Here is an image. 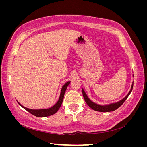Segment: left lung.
Listing matches in <instances>:
<instances>
[{
  "label": "left lung",
  "instance_id": "obj_1",
  "mask_svg": "<svg viewBox=\"0 0 147 147\" xmlns=\"http://www.w3.org/2000/svg\"><path fill=\"white\" fill-rule=\"evenodd\" d=\"M132 88H133V83L132 84V87H131V89L129 92L128 93V94L125 97H124L123 99L117 102V103L110 104V105H98V104H96L94 103V102H92L90 99L88 98V96L86 94V93L84 92L83 90H82V93H83L84 99V100H85L86 103L92 109H93L94 110H96V111H97V112H112V111L117 110L118 108H119V107L124 103V101H125L127 99L128 96H129V94H131V92L132 90Z\"/></svg>",
  "mask_w": 147,
  "mask_h": 147
}]
</instances>
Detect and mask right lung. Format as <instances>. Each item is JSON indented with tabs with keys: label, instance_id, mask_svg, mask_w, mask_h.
<instances>
[{
	"label": "right lung",
	"instance_id": "add662e5",
	"mask_svg": "<svg viewBox=\"0 0 147 147\" xmlns=\"http://www.w3.org/2000/svg\"><path fill=\"white\" fill-rule=\"evenodd\" d=\"M70 83V82H67L64 84V85L63 86V88H62L60 97H59V99L58 101H57V103L54 106H53L52 107H51L50 109H40V110H32V109H29L24 107H23V105H21L19 103V102H18V104L22 107H23L25 110H27L28 112H29V113H30L32 115H34V116H35V117H45L50 116V115H52L53 114H55V113H56L57 111L59 109L62 103H63L64 96V94H65V90L67 89V86L69 85Z\"/></svg>",
	"mask_w": 147,
	"mask_h": 147
}]
</instances>
